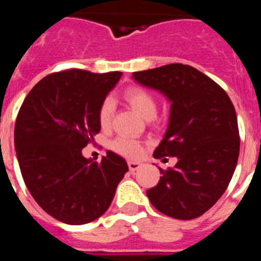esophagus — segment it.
Returning <instances> with one entry per match:
<instances>
[{"instance_id":"obj_1","label":"esophagus","mask_w":261,"mask_h":261,"mask_svg":"<svg viewBox=\"0 0 261 261\" xmlns=\"http://www.w3.org/2000/svg\"><path fill=\"white\" fill-rule=\"evenodd\" d=\"M141 163L140 162H133V161H130V162H128V167H129V170H130V171L132 172H135V171H137L138 168L141 167Z\"/></svg>"}]
</instances>
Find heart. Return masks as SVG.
<instances>
[{"instance_id": "b5f03b06", "label": "heart", "mask_w": 261, "mask_h": 261, "mask_svg": "<svg viewBox=\"0 0 261 261\" xmlns=\"http://www.w3.org/2000/svg\"><path fill=\"white\" fill-rule=\"evenodd\" d=\"M124 99L126 100L130 107L137 112L145 120H151L155 117L156 111H158V102L155 96L144 87L132 86L124 91ZM115 114V103L112 99L106 98L98 110L99 124L102 128H108L112 121V117ZM111 149L116 151L120 155L126 156V158L135 159L141 155L144 151V145L141 142L126 137H117L116 140L111 142Z\"/></svg>"}]
</instances>
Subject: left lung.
<instances>
[{
  "mask_svg": "<svg viewBox=\"0 0 261 261\" xmlns=\"http://www.w3.org/2000/svg\"><path fill=\"white\" fill-rule=\"evenodd\" d=\"M138 84L159 90L171 102L170 123L154 158L176 156L159 168L146 191L154 208L176 220H193L213 206L231 180L241 147L238 120L225 90L193 66L168 64L135 71Z\"/></svg>",
  "mask_w": 261,
  "mask_h": 261,
  "instance_id": "left-lung-1",
  "label": "left lung"
}]
</instances>
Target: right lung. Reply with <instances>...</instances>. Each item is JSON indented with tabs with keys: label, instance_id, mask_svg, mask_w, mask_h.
<instances>
[{
	"label": "right lung",
	"instance_id": "right-lung-1",
	"mask_svg": "<svg viewBox=\"0 0 261 261\" xmlns=\"http://www.w3.org/2000/svg\"><path fill=\"white\" fill-rule=\"evenodd\" d=\"M123 73L82 69L52 73L23 100L14 128L23 180L53 218L84 225L105 214L128 165L108 150L100 162L82 149L100 130L98 110Z\"/></svg>",
	"mask_w": 261,
	"mask_h": 261
}]
</instances>
